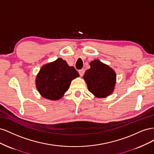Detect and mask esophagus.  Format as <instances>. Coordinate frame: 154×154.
Returning a JSON list of instances; mask_svg holds the SVG:
<instances>
[{
  "label": "esophagus",
  "mask_w": 154,
  "mask_h": 154,
  "mask_svg": "<svg viewBox=\"0 0 154 154\" xmlns=\"http://www.w3.org/2000/svg\"><path fill=\"white\" fill-rule=\"evenodd\" d=\"M78 72H79V74H80V76H82L83 75V74H84V72H85V70L83 69H80V70H79V71H78Z\"/></svg>",
  "instance_id": "34e87169"
}]
</instances>
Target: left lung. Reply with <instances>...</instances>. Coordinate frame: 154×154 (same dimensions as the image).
I'll return each instance as SVG.
<instances>
[{"label": "left lung", "mask_w": 154, "mask_h": 154, "mask_svg": "<svg viewBox=\"0 0 154 154\" xmlns=\"http://www.w3.org/2000/svg\"><path fill=\"white\" fill-rule=\"evenodd\" d=\"M90 66L83 76L88 91L96 97L102 98L111 94L116 82L115 71L99 60L91 62Z\"/></svg>", "instance_id": "1"}]
</instances>
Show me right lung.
Returning a JSON list of instances; mask_svg holds the SVG:
<instances>
[{"label":"right lung","mask_w":154,"mask_h":154,"mask_svg":"<svg viewBox=\"0 0 154 154\" xmlns=\"http://www.w3.org/2000/svg\"><path fill=\"white\" fill-rule=\"evenodd\" d=\"M79 73L66 61L58 58L41 67L36 78V87L40 95L50 100L62 98Z\"/></svg>","instance_id":"1"}]
</instances>
